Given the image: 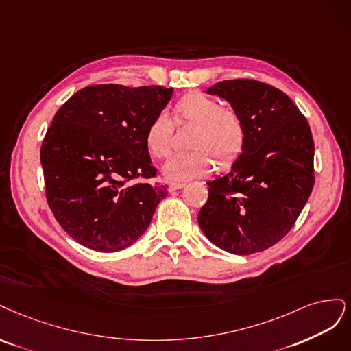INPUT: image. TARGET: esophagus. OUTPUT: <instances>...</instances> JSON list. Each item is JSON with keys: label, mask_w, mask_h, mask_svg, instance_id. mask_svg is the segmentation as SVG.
<instances>
[{"label": "esophagus", "mask_w": 351, "mask_h": 351, "mask_svg": "<svg viewBox=\"0 0 351 351\" xmlns=\"http://www.w3.org/2000/svg\"><path fill=\"white\" fill-rule=\"evenodd\" d=\"M185 184H171L169 185V191H176V189H182Z\"/></svg>", "instance_id": "obj_1"}]
</instances>
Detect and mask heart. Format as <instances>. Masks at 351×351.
<instances>
[{
    "mask_svg": "<svg viewBox=\"0 0 351 351\" xmlns=\"http://www.w3.org/2000/svg\"><path fill=\"white\" fill-rule=\"evenodd\" d=\"M175 122H189L195 125L192 134V152L178 153L169 159L162 172L167 180L185 182L208 175L214 167L213 154L221 166H230L239 159L246 140L245 125L233 110L223 109L211 96L192 93L180 99L173 109ZM173 125L165 112L157 114L145 128L144 144L156 159H162L172 144Z\"/></svg>",
    "mask_w": 351,
    "mask_h": 351,
    "instance_id": "obj_1",
    "label": "heart"
}]
</instances>
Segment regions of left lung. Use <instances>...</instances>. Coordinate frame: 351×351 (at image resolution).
Instances as JSON below:
<instances>
[{
	"label": "left lung",
	"instance_id": "8db88e82",
	"mask_svg": "<svg viewBox=\"0 0 351 351\" xmlns=\"http://www.w3.org/2000/svg\"><path fill=\"white\" fill-rule=\"evenodd\" d=\"M206 93L230 104L246 140L230 171L207 182L208 199L198 224L226 252L264 251L289 233L312 192L309 123L286 93L261 82H219Z\"/></svg>",
	"mask_w": 351,
	"mask_h": 351
}]
</instances>
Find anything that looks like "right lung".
Listing matches in <instances>:
<instances>
[{
    "instance_id": "1",
    "label": "right lung",
    "mask_w": 351,
    "mask_h": 351,
    "mask_svg": "<svg viewBox=\"0 0 351 351\" xmlns=\"http://www.w3.org/2000/svg\"><path fill=\"white\" fill-rule=\"evenodd\" d=\"M162 86H88L56 112L40 149L47 199L61 228L88 250L117 252L149 228L165 185L144 134L172 99Z\"/></svg>"
}]
</instances>
